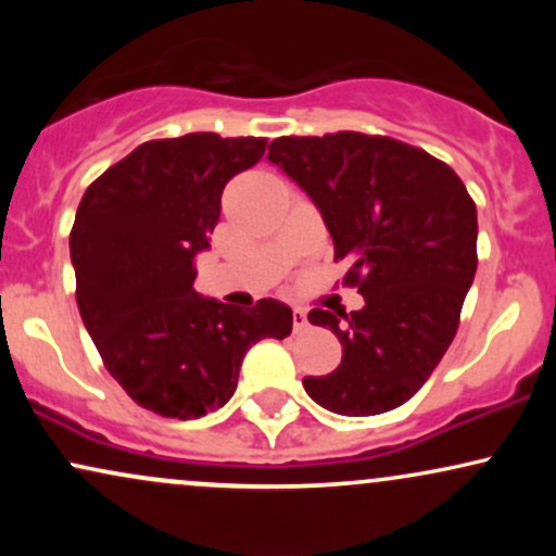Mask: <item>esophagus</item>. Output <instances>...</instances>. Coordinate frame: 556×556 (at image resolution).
<instances>
[{"mask_svg": "<svg viewBox=\"0 0 556 556\" xmlns=\"http://www.w3.org/2000/svg\"><path fill=\"white\" fill-rule=\"evenodd\" d=\"M292 329L295 331L308 329V316H305V311H300V308L292 311Z\"/></svg>", "mask_w": 556, "mask_h": 556, "instance_id": "obj_1", "label": "esophagus"}]
</instances>
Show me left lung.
I'll use <instances>...</instances> for the list:
<instances>
[{
    "mask_svg": "<svg viewBox=\"0 0 556 556\" xmlns=\"http://www.w3.org/2000/svg\"><path fill=\"white\" fill-rule=\"evenodd\" d=\"M266 159L316 203L334 261L350 264L342 285L366 300L350 316L308 314L334 331L342 363L305 376V392L340 416L394 410L426 384L460 327L478 266L473 198L450 164L387 136H285Z\"/></svg>",
    "mask_w": 556,
    "mask_h": 556,
    "instance_id": "1",
    "label": "left lung"
}]
</instances>
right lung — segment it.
Wrapping results in <instances>:
<instances>
[{
    "label": "right lung",
    "instance_id": "obj_1",
    "mask_svg": "<svg viewBox=\"0 0 556 556\" xmlns=\"http://www.w3.org/2000/svg\"><path fill=\"white\" fill-rule=\"evenodd\" d=\"M264 151L266 138L253 136L146 140L80 198L70 232L80 318L106 371L156 416L222 407L251 344L292 331V311L277 300L242 311L193 290L222 190Z\"/></svg>",
    "mask_w": 556,
    "mask_h": 556
}]
</instances>
